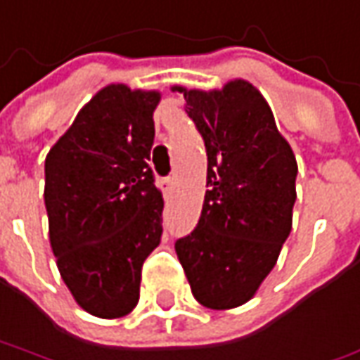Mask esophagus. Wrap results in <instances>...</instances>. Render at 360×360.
Listing matches in <instances>:
<instances>
[{
    "mask_svg": "<svg viewBox=\"0 0 360 360\" xmlns=\"http://www.w3.org/2000/svg\"><path fill=\"white\" fill-rule=\"evenodd\" d=\"M162 184L166 192H172V188H174V178H164Z\"/></svg>",
    "mask_w": 360,
    "mask_h": 360,
    "instance_id": "esophagus-1",
    "label": "esophagus"
}]
</instances>
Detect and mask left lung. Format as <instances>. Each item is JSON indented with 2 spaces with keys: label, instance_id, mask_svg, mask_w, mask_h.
<instances>
[{
  "label": "left lung",
  "instance_id": "left-lung-1",
  "mask_svg": "<svg viewBox=\"0 0 360 360\" xmlns=\"http://www.w3.org/2000/svg\"><path fill=\"white\" fill-rule=\"evenodd\" d=\"M186 112L208 154L196 228L176 242L192 295L208 309L240 307L274 269L291 231L297 162L262 93L248 81L186 91Z\"/></svg>",
  "mask_w": 360,
  "mask_h": 360
}]
</instances>
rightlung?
Instances as JSON below:
<instances>
[{"mask_svg": "<svg viewBox=\"0 0 360 360\" xmlns=\"http://www.w3.org/2000/svg\"><path fill=\"white\" fill-rule=\"evenodd\" d=\"M156 91L108 84L45 158V208L57 267L75 301L101 319L141 295L144 259L160 243L164 200L150 150Z\"/></svg>", "mask_w": 360, "mask_h": 360, "instance_id": "1", "label": "right lung"}]
</instances>
